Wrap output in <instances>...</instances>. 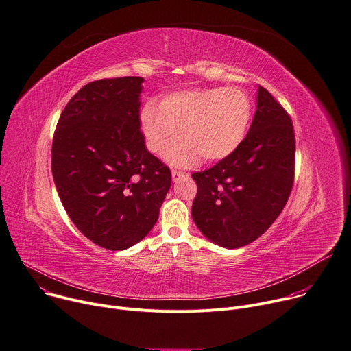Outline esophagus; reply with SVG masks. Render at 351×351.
Here are the masks:
<instances>
[{
  "instance_id": "esophagus-1",
  "label": "esophagus",
  "mask_w": 351,
  "mask_h": 351,
  "mask_svg": "<svg viewBox=\"0 0 351 351\" xmlns=\"http://www.w3.org/2000/svg\"><path fill=\"white\" fill-rule=\"evenodd\" d=\"M171 177H173V181H178L181 178H186L188 173H184V171H180V170H173Z\"/></svg>"
}]
</instances>
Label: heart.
I'll use <instances>...</instances> for the list:
<instances>
[{
  "label": "heart",
  "instance_id": "b5f03b06",
  "mask_svg": "<svg viewBox=\"0 0 351 351\" xmlns=\"http://www.w3.org/2000/svg\"><path fill=\"white\" fill-rule=\"evenodd\" d=\"M252 119V100L240 88H199L166 95L159 107L145 104L141 127L152 153H163L180 132L185 142L166 158L174 166L223 160L243 143Z\"/></svg>",
  "mask_w": 351,
  "mask_h": 351
}]
</instances>
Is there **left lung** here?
<instances>
[{"instance_id": "obj_1", "label": "left lung", "mask_w": 351, "mask_h": 351, "mask_svg": "<svg viewBox=\"0 0 351 351\" xmlns=\"http://www.w3.org/2000/svg\"><path fill=\"white\" fill-rule=\"evenodd\" d=\"M295 138L287 111L258 86L256 111L240 147L213 167L193 173L192 219L224 248L251 244L282 213L294 182Z\"/></svg>"}]
</instances>
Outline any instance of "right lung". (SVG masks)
<instances>
[{
    "label": "right lung",
    "mask_w": 351,
    "mask_h": 351,
    "mask_svg": "<svg viewBox=\"0 0 351 351\" xmlns=\"http://www.w3.org/2000/svg\"><path fill=\"white\" fill-rule=\"evenodd\" d=\"M141 76L85 85L68 101L53 138L58 197L82 234L123 251L158 221L171 173L147 152L141 132Z\"/></svg>",
    "instance_id": "add662e5"
}]
</instances>
